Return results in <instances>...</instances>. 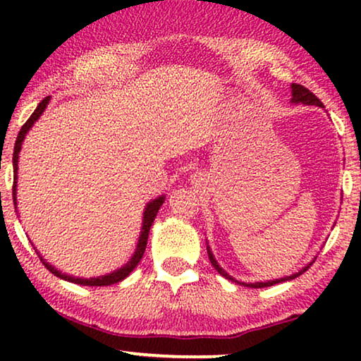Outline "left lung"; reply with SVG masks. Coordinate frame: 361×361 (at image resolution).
Listing matches in <instances>:
<instances>
[{"label": "left lung", "mask_w": 361, "mask_h": 361, "mask_svg": "<svg viewBox=\"0 0 361 361\" xmlns=\"http://www.w3.org/2000/svg\"><path fill=\"white\" fill-rule=\"evenodd\" d=\"M290 88H293V102H294V103H304V105H315V106H322V108H324V103L320 102L319 98L315 97L314 93L309 90V88H305L304 85H299V83H293V87H290ZM209 258H210V261H212V264H214V268H215L216 271H219V273H220L221 276H225L226 279H231L230 276L226 274L225 271L220 268L219 263H216L215 258H214V255L210 253V250H209ZM309 268H310V264L305 266L304 269H300L299 273H295V274H293V276H288V278L276 279V281H268V283H255V284H248V286H250V288H268V286H273V284L283 283V281H289V279L298 278V276L305 273V271H307Z\"/></svg>", "instance_id": "left-lung-1"}]
</instances>
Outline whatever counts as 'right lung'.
<instances>
[{"mask_svg": "<svg viewBox=\"0 0 361 361\" xmlns=\"http://www.w3.org/2000/svg\"><path fill=\"white\" fill-rule=\"evenodd\" d=\"M49 100H51V97H46L44 100L39 103L36 110H34V113L31 116H29V120L24 123L21 131H19V135L16 137V142H14V152H13V169H14V182H13V200H14V205H16V177H18V156H19V151H21V145H23V140L24 136H26V133L31 130V126L34 125V121L37 120L39 116L42 115V111L46 110L47 103ZM162 202H164V197H159V199L152 200L147 204L146 210H145V216H142V230H141V236H140V243H137V248L135 251V255H133V258L130 263H128L126 266H123L121 269L115 271V273L111 274H106V276H102V278H90V279H82V278H72V276H67V274H62L61 271H57L54 266L47 264L46 261L42 259V256H39L41 258V261L44 263V266L51 271L52 274H56L57 278H62L66 281H71V283H75V284H82V286H110V284H116L120 283V281H123L126 278L128 274L131 273L133 269L136 268L137 263H140L142 255H145V250H146V245H147V235H149V228L152 225V221H154L157 212H159Z\"/></svg>", "mask_w": 361, "mask_h": 361, "instance_id": "right-lung-1", "label": "right lung"}]
</instances>
